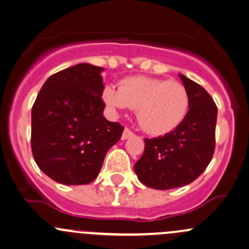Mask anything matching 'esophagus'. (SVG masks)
<instances>
[{
    "label": "esophagus",
    "instance_id": "obj_1",
    "mask_svg": "<svg viewBox=\"0 0 249 249\" xmlns=\"http://www.w3.org/2000/svg\"><path fill=\"white\" fill-rule=\"evenodd\" d=\"M132 136H133V132L131 131V130L125 129L124 132H123V135H122V140L125 141V140H127V138L132 137Z\"/></svg>",
    "mask_w": 249,
    "mask_h": 249
}]
</instances>
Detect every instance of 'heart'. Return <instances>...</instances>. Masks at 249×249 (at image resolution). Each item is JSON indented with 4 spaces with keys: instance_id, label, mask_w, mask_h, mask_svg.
<instances>
[{
    "instance_id": "heart-1",
    "label": "heart",
    "mask_w": 249,
    "mask_h": 249,
    "mask_svg": "<svg viewBox=\"0 0 249 249\" xmlns=\"http://www.w3.org/2000/svg\"><path fill=\"white\" fill-rule=\"evenodd\" d=\"M104 100L113 108L137 109L138 124L155 136L174 130L188 108V94L181 83L145 76L124 78L119 88L107 86Z\"/></svg>"
}]
</instances>
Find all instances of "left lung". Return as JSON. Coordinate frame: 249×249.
<instances>
[{"label":"left lung","mask_w":249,"mask_h":249,"mask_svg":"<svg viewBox=\"0 0 249 249\" xmlns=\"http://www.w3.org/2000/svg\"><path fill=\"white\" fill-rule=\"evenodd\" d=\"M188 94V112L164 136L145 138L144 153L135 163L138 180L155 190H169L195 181L214 153L217 106L201 86L179 75Z\"/></svg>","instance_id":"obj_1"}]
</instances>
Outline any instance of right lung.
I'll return each mask as SVG.
<instances>
[{
	"label": "right lung",
	"instance_id": "1",
	"mask_svg": "<svg viewBox=\"0 0 249 249\" xmlns=\"http://www.w3.org/2000/svg\"><path fill=\"white\" fill-rule=\"evenodd\" d=\"M103 68L80 63L51 75L32 107L31 146L39 168L63 185H86L124 126L103 116Z\"/></svg>",
	"mask_w": 249,
	"mask_h": 249
}]
</instances>
